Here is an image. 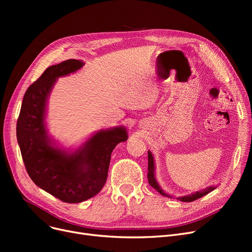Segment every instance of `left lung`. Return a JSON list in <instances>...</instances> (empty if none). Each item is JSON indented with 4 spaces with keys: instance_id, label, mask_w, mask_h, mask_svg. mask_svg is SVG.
Returning a JSON list of instances; mask_svg holds the SVG:
<instances>
[{
    "instance_id": "obj_1",
    "label": "left lung",
    "mask_w": 252,
    "mask_h": 252,
    "mask_svg": "<svg viewBox=\"0 0 252 252\" xmlns=\"http://www.w3.org/2000/svg\"><path fill=\"white\" fill-rule=\"evenodd\" d=\"M148 182L150 184V186L152 188H154L157 192H159L162 196H165V197H168V198H173V195H169L167 193H165L162 188L160 187V185L158 184L157 180H156V177H155V163H154V157H153V154L148 151ZM217 188V186H209L203 190H200V191H197V192H194L192 194H189V195H186V196H182V197H177V199L180 200V201H183V202H191V201H194L196 199H198V198H201L203 197L204 195L208 194L209 192L214 191L215 189Z\"/></svg>"
}]
</instances>
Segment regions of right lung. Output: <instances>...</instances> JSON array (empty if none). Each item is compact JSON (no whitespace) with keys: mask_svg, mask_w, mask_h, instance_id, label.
<instances>
[{"mask_svg":"<svg viewBox=\"0 0 252 252\" xmlns=\"http://www.w3.org/2000/svg\"><path fill=\"white\" fill-rule=\"evenodd\" d=\"M82 60L69 59L48 67L26 90L16 136L28 174L37 187L63 202L79 203L98 194L107 180L111 153L127 140L126 126L100 129L74 150L63 149L48 135L46 113L57 78L81 69Z\"/></svg>","mask_w":252,"mask_h":252,"instance_id":"add662e5","label":"right lung"}]
</instances>
